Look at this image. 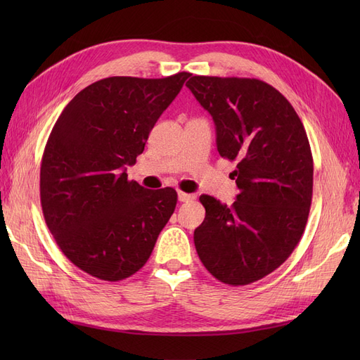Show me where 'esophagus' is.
I'll list each match as a JSON object with an SVG mask.
<instances>
[{
  "instance_id": "obj_1",
  "label": "esophagus",
  "mask_w": 360,
  "mask_h": 360,
  "mask_svg": "<svg viewBox=\"0 0 360 360\" xmlns=\"http://www.w3.org/2000/svg\"><path fill=\"white\" fill-rule=\"evenodd\" d=\"M191 200H195V195L193 193H186V192H179V201L181 202H186V201H191Z\"/></svg>"
}]
</instances>
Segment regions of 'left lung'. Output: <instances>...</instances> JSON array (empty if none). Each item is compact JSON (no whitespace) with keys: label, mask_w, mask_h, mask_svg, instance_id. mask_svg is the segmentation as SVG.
Here are the masks:
<instances>
[{"label":"left lung","mask_w":360,"mask_h":360,"mask_svg":"<svg viewBox=\"0 0 360 360\" xmlns=\"http://www.w3.org/2000/svg\"><path fill=\"white\" fill-rule=\"evenodd\" d=\"M186 86L212 115L219 155L237 160L231 207L201 195L193 233L200 259L228 285H248L276 270L297 246L312 200L309 141L291 103L250 78L192 76Z\"/></svg>","instance_id":"8db88e82"}]
</instances>
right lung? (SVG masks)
<instances>
[{
	"label": "right lung",
	"mask_w": 360,
	"mask_h": 360,
	"mask_svg": "<svg viewBox=\"0 0 360 360\" xmlns=\"http://www.w3.org/2000/svg\"><path fill=\"white\" fill-rule=\"evenodd\" d=\"M191 76H111L76 94L48 138L40 167L46 225L72 263L122 281L143 267L177 204L172 188L146 189L126 167Z\"/></svg>",
	"instance_id": "obj_1"
}]
</instances>
